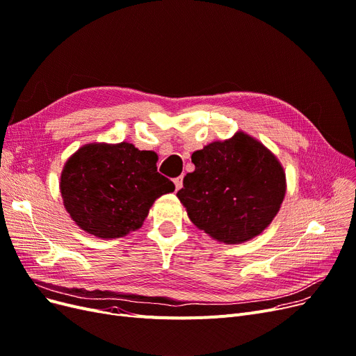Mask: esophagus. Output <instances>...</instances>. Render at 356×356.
<instances>
[{"label": "esophagus", "mask_w": 356, "mask_h": 356, "mask_svg": "<svg viewBox=\"0 0 356 356\" xmlns=\"http://www.w3.org/2000/svg\"><path fill=\"white\" fill-rule=\"evenodd\" d=\"M173 181H175L176 191H180V189H181V186H183V177H181V176H180V177H176Z\"/></svg>", "instance_id": "34e87169"}]
</instances>
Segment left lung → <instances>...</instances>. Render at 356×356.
I'll return each instance as SVG.
<instances>
[{"label": "left lung", "instance_id": "8db88e82", "mask_svg": "<svg viewBox=\"0 0 356 356\" xmlns=\"http://www.w3.org/2000/svg\"><path fill=\"white\" fill-rule=\"evenodd\" d=\"M177 192L189 220L213 240L240 244L261 234L286 193L281 161L252 135L236 132L192 154Z\"/></svg>", "mask_w": 356, "mask_h": 356}]
</instances>
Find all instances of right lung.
Wrapping results in <instances>:
<instances>
[{"instance_id":"add662e5","label":"right lung","mask_w":356,"mask_h":356,"mask_svg":"<svg viewBox=\"0 0 356 356\" xmlns=\"http://www.w3.org/2000/svg\"><path fill=\"white\" fill-rule=\"evenodd\" d=\"M159 156L131 143H90L64 164L59 180L63 202L86 233L111 240L141 228L161 195L175 192L157 172Z\"/></svg>"}]
</instances>
